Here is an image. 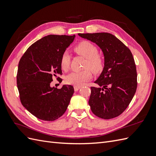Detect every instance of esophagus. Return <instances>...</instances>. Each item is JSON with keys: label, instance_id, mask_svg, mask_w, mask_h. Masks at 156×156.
Segmentation results:
<instances>
[{"label": "esophagus", "instance_id": "esophagus-1", "mask_svg": "<svg viewBox=\"0 0 156 156\" xmlns=\"http://www.w3.org/2000/svg\"><path fill=\"white\" fill-rule=\"evenodd\" d=\"M80 88H81V87H77V86H74V87L75 91H78L79 89H80Z\"/></svg>", "mask_w": 156, "mask_h": 156}]
</instances>
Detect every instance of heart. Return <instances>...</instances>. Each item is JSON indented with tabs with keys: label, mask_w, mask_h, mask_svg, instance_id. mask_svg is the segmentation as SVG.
Segmentation results:
<instances>
[{
	"label": "heart",
	"mask_w": 156,
	"mask_h": 156,
	"mask_svg": "<svg viewBox=\"0 0 156 156\" xmlns=\"http://www.w3.org/2000/svg\"><path fill=\"white\" fill-rule=\"evenodd\" d=\"M74 51L78 54L87 59L84 68H90L94 73L100 72L103 66V59L98 54V49L88 41H82L75 46ZM70 64V55L67 51L62 54L60 59L61 68L63 70H68ZM92 78V74L88 69L82 71L73 72L66 76L65 81L67 84L80 87Z\"/></svg>",
	"instance_id": "heart-1"
}]
</instances>
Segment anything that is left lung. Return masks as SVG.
<instances>
[{
    "instance_id": "obj_1",
    "label": "left lung",
    "mask_w": 156,
    "mask_h": 156,
    "mask_svg": "<svg viewBox=\"0 0 156 156\" xmlns=\"http://www.w3.org/2000/svg\"><path fill=\"white\" fill-rule=\"evenodd\" d=\"M95 43L103 52L105 66L91 87L88 104L101 119L118 117L127 108L136 92L137 70L131 52L123 43L108 33L78 34Z\"/></svg>"
}]
</instances>
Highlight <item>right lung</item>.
<instances>
[{
    "label": "right lung",
    "instance_id": "1",
    "mask_svg": "<svg viewBox=\"0 0 156 156\" xmlns=\"http://www.w3.org/2000/svg\"><path fill=\"white\" fill-rule=\"evenodd\" d=\"M74 38L75 35H47L32 44L20 59L16 75L20 100L39 119L55 121L68 107L74 87L63 85L58 89L50 84L53 76L62 75L61 57Z\"/></svg>",
    "mask_w": 156,
    "mask_h": 156
}]
</instances>
